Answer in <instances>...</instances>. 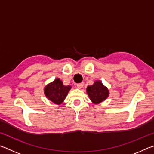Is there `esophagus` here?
Listing matches in <instances>:
<instances>
[{
  "label": "esophagus",
  "instance_id": "obj_1",
  "mask_svg": "<svg viewBox=\"0 0 154 154\" xmlns=\"http://www.w3.org/2000/svg\"><path fill=\"white\" fill-rule=\"evenodd\" d=\"M83 85H84V83L83 82L78 83V84H77V88H79V89H81V88H82L83 87Z\"/></svg>",
  "mask_w": 154,
  "mask_h": 154
}]
</instances>
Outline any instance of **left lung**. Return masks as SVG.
<instances>
[{"label":"left lung","instance_id":"obj_1","mask_svg":"<svg viewBox=\"0 0 154 154\" xmlns=\"http://www.w3.org/2000/svg\"><path fill=\"white\" fill-rule=\"evenodd\" d=\"M86 92L91 101L95 105L103 102L109 95L108 88L105 86L100 80L96 81L94 84L88 85Z\"/></svg>","mask_w":154,"mask_h":154}]
</instances>
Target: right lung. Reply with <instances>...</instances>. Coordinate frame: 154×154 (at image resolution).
I'll return each mask as SVG.
<instances>
[{
  "instance_id": "obj_1",
  "label": "right lung",
  "mask_w": 154,
  "mask_h": 154,
  "mask_svg": "<svg viewBox=\"0 0 154 154\" xmlns=\"http://www.w3.org/2000/svg\"><path fill=\"white\" fill-rule=\"evenodd\" d=\"M71 89V85H64L62 80L56 78L44 88V94L48 100L56 105H60Z\"/></svg>"
}]
</instances>
